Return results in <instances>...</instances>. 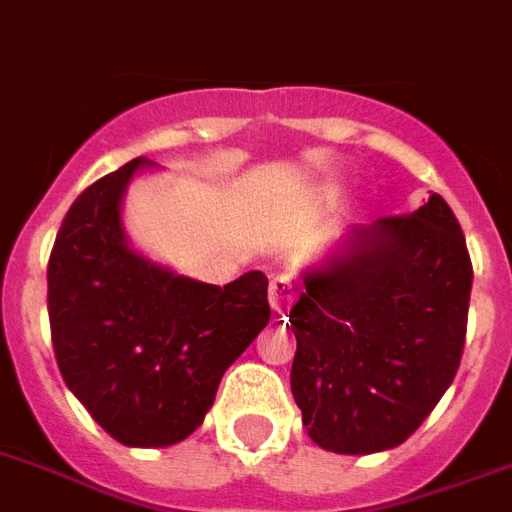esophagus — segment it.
Masks as SVG:
<instances>
[{
  "label": "esophagus",
  "instance_id": "obj_1",
  "mask_svg": "<svg viewBox=\"0 0 512 512\" xmlns=\"http://www.w3.org/2000/svg\"><path fill=\"white\" fill-rule=\"evenodd\" d=\"M294 302V283L288 275H280L270 283V307L275 313H283Z\"/></svg>",
  "mask_w": 512,
  "mask_h": 512
}]
</instances>
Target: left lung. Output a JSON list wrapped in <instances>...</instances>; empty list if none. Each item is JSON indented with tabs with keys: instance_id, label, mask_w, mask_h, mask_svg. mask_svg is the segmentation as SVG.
I'll return each instance as SVG.
<instances>
[{
	"instance_id": "obj_1",
	"label": "left lung",
	"mask_w": 512,
	"mask_h": 512,
	"mask_svg": "<svg viewBox=\"0 0 512 512\" xmlns=\"http://www.w3.org/2000/svg\"><path fill=\"white\" fill-rule=\"evenodd\" d=\"M299 275L291 394L310 440L348 456L397 448L459 370L472 264L456 215L432 194L345 229Z\"/></svg>"
}]
</instances>
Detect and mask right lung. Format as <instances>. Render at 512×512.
<instances>
[{
	"mask_svg": "<svg viewBox=\"0 0 512 512\" xmlns=\"http://www.w3.org/2000/svg\"><path fill=\"white\" fill-rule=\"evenodd\" d=\"M134 159L80 194L48 264V315L69 391L129 448H167L213 407L218 383L270 324L267 278L224 288L186 278L137 251L124 226Z\"/></svg>",
	"mask_w": 512,
	"mask_h": 512,
	"instance_id": "add662e5",
	"label": "right lung"
}]
</instances>
